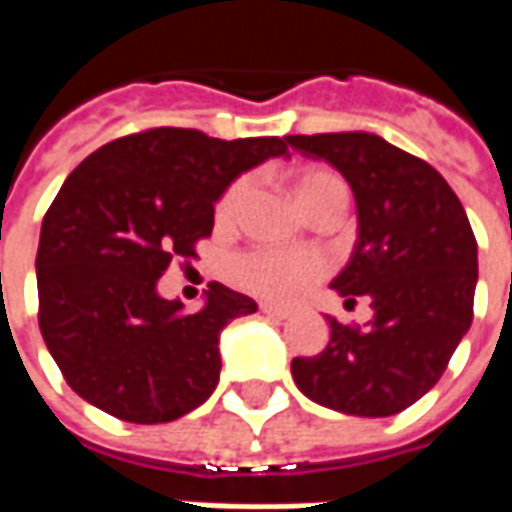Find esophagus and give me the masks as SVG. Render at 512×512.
<instances>
[{"mask_svg": "<svg viewBox=\"0 0 512 512\" xmlns=\"http://www.w3.org/2000/svg\"><path fill=\"white\" fill-rule=\"evenodd\" d=\"M260 312H263V315H268V318H277V321H288L290 318L288 310H282V307H277V304H268V301H263V304H260Z\"/></svg>", "mask_w": 512, "mask_h": 512, "instance_id": "34e87169", "label": "esophagus"}]
</instances>
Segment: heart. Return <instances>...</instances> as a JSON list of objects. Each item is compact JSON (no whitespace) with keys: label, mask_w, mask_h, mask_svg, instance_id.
<instances>
[{"label":"heart","mask_w":512,"mask_h":512,"mask_svg":"<svg viewBox=\"0 0 512 512\" xmlns=\"http://www.w3.org/2000/svg\"><path fill=\"white\" fill-rule=\"evenodd\" d=\"M249 178H235L222 197L216 202V224H233L235 216L241 213L246 194H249ZM293 194L304 211L315 216L323 208L334 202L348 205V186L345 180L323 167L299 169L290 178ZM329 274V260L318 252H279V249H255L238 255L230 263V277L235 285H241L255 296H263L268 301L288 304L304 296L307 290L321 282Z\"/></svg>","instance_id":"obj_1"}]
</instances>
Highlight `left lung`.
I'll return each instance as SVG.
<instances>
[{
	"label": "left lung",
	"mask_w": 512,
	"mask_h": 512,
	"mask_svg": "<svg viewBox=\"0 0 512 512\" xmlns=\"http://www.w3.org/2000/svg\"><path fill=\"white\" fill-rule=\"evenodd\" d=\"M288 145L329 161L354 191V255L332 288L356 304L365 329L329 318L332 340L296 356L290 373L304 395L354 417H392L447 370L472 326L477 241L461 200L428 161L365 131L296 134Z\"/></svg>",
	"instance_id": "1"
}]
</instances>
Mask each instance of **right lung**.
<instances>
[{
    "label": "right lung",
    "mask_w": 512,
    "mask_h": 512,
    "mask_svg": "<svg viewBox=\"0 0 512 512\" xmlns=\"http://www.w3.org/2000/svg\"><path fill=\"white\" fill-rule=\"evenodd\" d=\"M285 153L279 136L147 128L73 169L43 216L35 268L40 334L76 395L136 425L172 422L211 397L219 334L257 304L211 282L189 315L156 282L172 260L197 257L222 191Z\"/></svg>",
    "instance_id": "1"
}]
</instances>
